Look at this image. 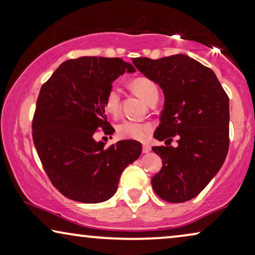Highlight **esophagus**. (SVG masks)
I'll return each instance as SVG.
<instances>
[{
	"instance_id": "obj_1",
	"label": "esophagus",
	"mask_w": 255,
	"mask_h": 255,
	"mask_svg": "<svg viewBox=\"0 0 255 255\" xmlns=\"http://www.w3.org/2000/svg\"><path fill=\"white\" fill-rule=\"evenodd\" d=\"M149 151H151V146L147 144L142 145V153H148Z\"/></svg>"
}]
</instances>
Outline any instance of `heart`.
Listing matches in <instances>:
<instances>
[{
    "instance_id": "b5f03b06",
    "label": "heart",
    "mask_w": 255,
    "mask_h": 255,
    "mask_svg": "<svg viewBox=\"0 0 255 255\" xmlns=\"http://www.w3.org/2000/svg\"><path fill=\"white\" fill-rule=\"evenodd\" d=\"M131 87L139 97L148 103L153 97L158 95V87L152 80L147 78H137L132 80ZM103 107L107 114L117 116L121 108V90L116 86H111L107 90L103 99ZM152 127L146 123L124 120L117 124L116 132L121 139H131V140H145L151 132Z\"/></svg>"
}]
</instances>
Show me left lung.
Masks as SVG:
<instances>
[{"label": "left lung", "instance_id": "8db88e82", "mask_svg": "<svg viewBox=\"0 0 255 255\" xmlns=\"http://www.w3.org/2000/svg\"><path fill=\"white\" fill-rule=\"evenodd\" d=\"M132 62L161 87L165 104L154 138L166 146L152 147L162 167L152 177L153 190L170 203L196 197L225 161L229 151V96L212 69L186 54ZM179 135L177 148L170 146Z\"/></svg>", "mask_w": 255, "mask_h": 255}]
</instances>
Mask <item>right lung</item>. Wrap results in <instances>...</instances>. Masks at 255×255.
<instances>
[{
  "label": "right lung",
  "mask_w": 255,
  "mask_h": 255,
  "mask_svg": "<svg viewBox=\"0 0 255 255\" xmlns=\"http://www.w3.org/2000/svg\"><path fill=\"white\" fill-rule=\"evenodd\" d=\"M125 71L135 69L120 58L81 57L62 62L41 86L32 120L33 144L52 184L69 200H109L123 170L140 155L141 144L135 140L106 146L93 137L99 128L113 131L103 99Z\"/></svg>",
  "instance_id": "add662e5"
}]
</instances>
